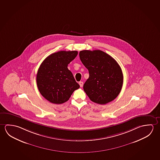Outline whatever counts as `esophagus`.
I'll return each mask as SVG.
<instances>
[{
  "instance_id": "1",
  "label": "esophagus",
  "mask_w": 160,
  "mask_h": 160,
  "mask_svg": "<svg viewBox=\"0 0 160 160\" xmlns=\"http://www.w3.org/2000/svg\"><path fill=\"white\" fill-rule=\"evenodd\" d=\"M79 85H80V86L81 88L83 87V82H82V81H80L79 82Z\"/></svg>"
}]
</instances>
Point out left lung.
Listing matches in <instances>:
<instances>
[{
    "instance_id": "obj_1",
    "label": "left lung",
    "mask_w": 160,
    "mask_h": 160,
    "mask_svg": "<svg viewBox=\"0 0 160 160\" xmlns=\"http://www.w3.org/2000/svg\"><path fill=\"white\" fill-rule=\"evenodd\" d=\"M79 56L89 71V78L83 89L90 99L99 104H105L115 99L121 92L123 82L122 71L117 62L100 50L81 51Z\"/></svg>"
}]
</instances>
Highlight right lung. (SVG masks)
<instances>
[{
  "label": "right lung",
  "instance_id": "right-lung-1",
  "mask_svg": "<svg viewBox=\"0 0 160 160\" xmlns=\"http://www.w3.org/2000/svg\"><path fill=\"white\" fill-rule=\"evenodd\" d=\"M77 51H60L45 58L37 72V87L41 94L50 102L60 104L67 102L79 89L73 75L68 68L78 55Z\"/></svg>",
  "mask_w": 160,
  "mask_h": 160
}]
</instances>
